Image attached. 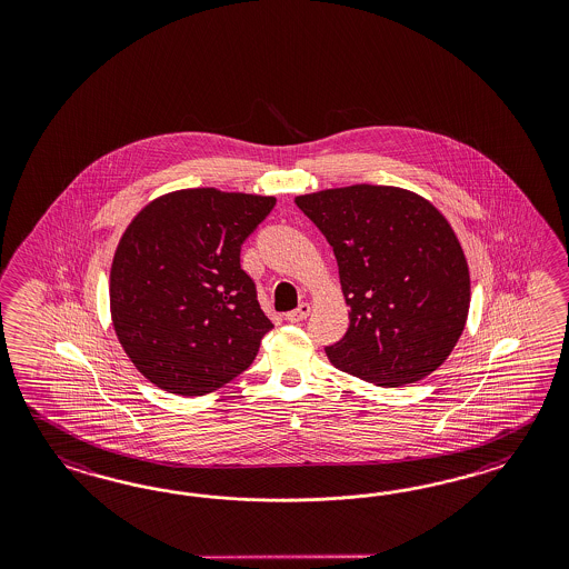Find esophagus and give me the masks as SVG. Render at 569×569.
I'll list each match as a JSON object with an SVG mask.
<instances>
[{"label": "esophagus", "instance_id": "esophagus-1", "mask_svg": "<svg viewBox=\"0 0 569 569\" xmlns=\"http://www.w3.org/2000/svg\"><path fill=\"white\" fill-rule=\"evenodd\" d=\"M310 305L309 302H302L298 309L292 310V312H288L286 315V319L290 321V323H300V321H305L307 317H309Z\"/></svg>", "mask_w": 569, "mask_h": 569}]
</instances>
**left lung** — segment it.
<instances>
[{"label":"left lung","mask_w":569,"mask_h":569,"mask_svg":"<svg viewBox=\"0 0 569 569\" xmlns=\"http://www.w3.org/2000/svg\"><path fill=\"white\" fill-rule=\"evenodd\" d=\"M340 269L350 326L333 367L383 388L430 376L466 329L471 281L447 217L415 191L348 186L296 198Z\"/></svg>","instance_id":"1"}]
</instances>
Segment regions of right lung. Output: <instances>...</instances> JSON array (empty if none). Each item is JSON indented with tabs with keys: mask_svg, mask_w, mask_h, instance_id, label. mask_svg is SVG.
Instances as JSON below:
<instances>
[{
	"mask_svg": "<svg viewBox=\"0 0 569 569\" xmlns=\"http://www.w3.org/2000/svg\"><path fill=\"white\" fill-rule=\"evenodd\" d=\"M273 207V196L171 191L124 229L110 267V317L127 357L160 390L204 397L254 361L273 323L240 250Z\"/></svg>",
	"mask_w": 569,
	"mask_h": 569,
	"instance_id": "add662e5",
	"label": "right lung"
}]
</instances>
